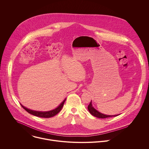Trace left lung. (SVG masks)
I'll return each mask as SVG.
<instances>
[{
  "label": "left lung",
  "mask_w": 149,
  "mask_h": 149,
  "mask_svg": "<svg viewBox=\"0 0 149 149\" xmlns=\"http://www.w3.org/2000/svg\"><path fill=\"white\" fill-rule=\"evenodd\" d=\"M88 110L90 111V113H91V114H92L93 116H94L95 117L97 118H109V117H116L118 115H114V116H109V115H105L104 114H102L101 113H100L99 111H98L97 110H96L93 106H92V102L91 101L90 103V104L88 105Z\"/></svg>",
  "instance_id": "left-lung-1"
}]
</instances>
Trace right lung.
I'll return each mask as SVG.
<instances>
[{"label":"right lung","instance_id":"1","mask_svg":"<svg viewBox=\"0 0 149 149\" xmlns=\"http://www.w3.org/2000/svg\"><path fill=\"white\" fill-rule=\"evenodd\" d=\"M65 100H66V99L63 100V102H62V103L55 109H54L53 110H51V111H45V112L31 110H29V109L25 107L24 106H23L22 104H20V105L23 107V109L24 110H25L28 113H29L31 114H32V115H33L35 116H36V117H42V118H50V117H54V116L57 114L58 113H59V111L61 110V109L63 107V104H64Z\"/></svg>","mask_w":149,"mask_h":149}]
</instances>
